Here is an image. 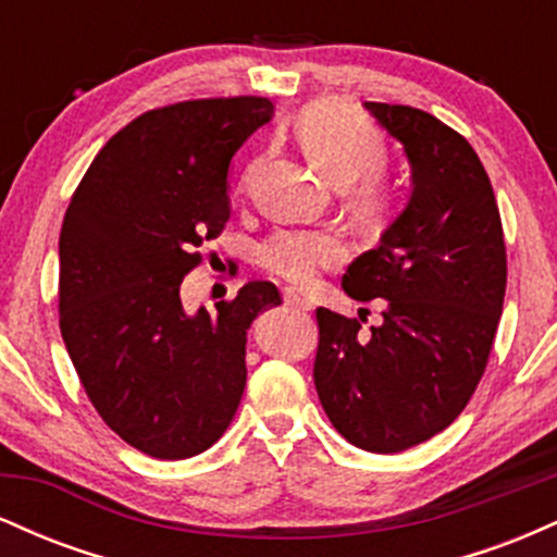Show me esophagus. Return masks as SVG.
I'll return each mask as SVG.
<instances>
[{
	"label": "esophagus",
	"instance_id": "obj_1",
	"mask_svg": "<svg viewBox=\"0 0 557 557\" xmlns=\"http://www.w3.org/2000/svg\"><path fill=\"white\" fill-rule=\"evenodd\" d=\"M283 298H285V304H287V306H296V309H304V311L314 309V304H311V298L300 296V293L290 290V287H285V290H283Z\"/></svg>",
	"mask_w": 557,
	"mask_h": 557
}]
</instances>
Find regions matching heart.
<instances>
[{
    "instance_id": "b5f03b06",
    "label": "heart",
    "mask_w": 557,
    "mask_h": 557,
    "mask_svg": "<svg viewBox=\"0 0 557 557\" xmlns=\"http://www.w3.org/2000/svg\"><path fill=\"white\" fill-rule=\"evenodd\" d=\"M296 138L306 157L330 181L356 183V196L367 209H380L387 190L374 175L385 164V138L363 114L345 104H314L296 120ZM253 168L248 170L251 177ZM345 257V243L332 230H277L261 243L259 261L285 283L306 287Z\"/></svg>"
}]
</instances>
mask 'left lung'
Returning a JSON list of instances; mask_svg holds the SVG:
<instances>
[{"label": "left lung", "mask_w": 557, "mask_h": 557, "mask_svg": "<svg viewBox=\"0 0 557 557\" xmlns=\"http://www.w3.org/2000/svg\"><path fill=\"white\" fill-rule=\"evenodd\" d=\"M411 164L406 209L350 261L343 290L385 298L372 335L317 309L314 385L332 426L400 453L450 426L482 380L505 298V240L487 172L461 133L403 104L363 101Z\"/></svg>", "instance_id": "1"}]
</instances>
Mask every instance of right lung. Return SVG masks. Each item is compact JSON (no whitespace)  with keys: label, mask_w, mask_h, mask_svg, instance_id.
<instances>
[{"label":"right lung","mask_w":557,"mask_h":557,"mask_svg":"<svg viewBox=\"0 0 557 557\" xmlns=\"http://www.w3.org/2000/svg\"><path fill=\"white\" fill-rule=\"evenodd\" d=\"M274 107L264 96L151 110L107 140L60 233V330L88 400L127 445L162 461L212 447L246 387V335L283 304L253 280L216 314H188L181 283L230 220L235 151Z\"/></svg>","instance_id":"add662e5"}]
</instances>
